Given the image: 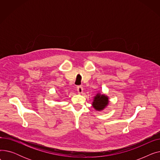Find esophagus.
I'll use <instances>...</instances> for the list:
<instances>
[{"instance_id": "1", "label": "esophagus", "mask_w": 160, "mask_h": 160, "mask_svg": "<svg viewBox=\"0 0 160 160\" xmlns=\"http://www.w3.org/2000/svg\"><path fill=\"white\" fill-rule=\"evenodd\" d=\"M77 91H78V93H82V92H83V88H82V86H77Z\"/></svg>"}]
</instances>
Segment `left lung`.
Listing matches in <instances>:
<instances>
[{
    "label": "left lung",
    "mask_w": 160,
    "mask_h": 160,
    "mask_svg": "<svg viewBox=\"0 0 160 160\" xmlns=\"http://www.w3.org/2000/svg\"><path fill=\"white\" fill-rule=\"evenodd\" d=\"M108 98L104 95L97 94L95 97L93 102V106L97 110H102L108 105Z\"/></svg>",
    "instance_id": "1"
}]
</instances>
